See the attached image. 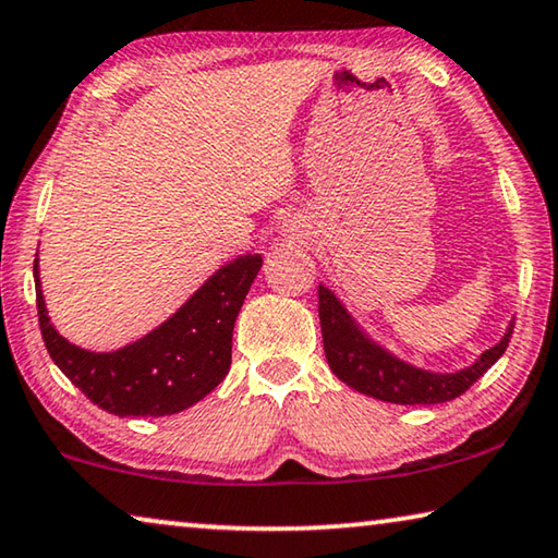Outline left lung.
<instances>
[{"mask_svg":"<svg viewBox=\"0 0 558 558\" xmlns=\"http://www.w3.org/2000/svg\"><path fill=\"white\" fill-rule=\"evenodd\" d=\"M319 325L325 354L332 373L362 395L377 398L395 405H435V402H448L463 395L475 379L486 375L490 365L506 352L511 342L513 325L508 327L506 337L496 347L481 354V360L468 369L453 375H435L405 365L392 354L379 350L375 342L360 332L337 302L329 289L319 287Z\"/></svg>","mask_w":558,"mask_h":558,"instance_id":"left-lung-1","label":"left lung"}]
</instances>
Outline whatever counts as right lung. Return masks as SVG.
I'll use <instances>...</instances> for the list:
<instances>
[{"label":"right lung","mask_w":558,"mask_h":558,"mask_svg":"<svg viewBox=\"0 0 558 558\" xmlns=\"http://www.w3.org/2000/svg\"><path fill=\"white\" fill-rule=\"evenodd\" d=\"M259 269V254L239 256L138 342L118 352H87L50 325L35 259L39 332L54 365L105 413L120 417L181 413L204 400L229 373L233 322Z\"/></svg>","instance_id":"right-lung-1"}]
</instances>
